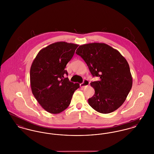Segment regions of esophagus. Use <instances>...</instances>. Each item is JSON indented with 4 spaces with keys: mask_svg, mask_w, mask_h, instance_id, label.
Wrapping results in <instances>:
<instances>
[{
    "mask_svg": "<svg viewBox=\"0 0 154 154\" xmlns=\"http://www.w3.org/2000/svg\"><path fill=\"white\" fill-rule=\"evenodd\" d=\"M89 84H90V82H88L87 80H84L83 82L80 84V85L81 87H86Z\"/></svg>",
    "mask_w": 154,
    "mask_h": 154,
    "instance_id": "1",
    "label": "esophagus"
}]
</instances>
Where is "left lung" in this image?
<instances>
[{
	"label": "left lung",
	"mask_w": 154,
	"mask_h": 154,
	"mask_svg": "<svg viewBox=\"0 0 154 154\" xmlns=\"http://www.w3.org/2000/svg\"><path fill=\"white\" fill-rule=\"evenodd\" d=\"M76 51L87 64L92 77L100 78L99 81L91 82L95 94L88 99L89 105L105 114L118 109L125 101L133 84L126 59L103 43L82 45Z\"/></svg>",
	"instance_id": "left-lung-1"
}]
</instances>
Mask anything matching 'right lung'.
I'll use <instances>...</instances> for the list:
<instances>
[{"instance_id": "1", "label": "right lung", "mask_w": 154, "mask_h": 154, "mask_svg": "<svg viewBox=\"0 0 154 154\" xmlns=\"http://www.w3.org/2000/svg\"><path fill=\"white\" fill-rule=\"evenodd\" d=\"M78 45L58 42L41 49L34 60L30 69L32 92L38 103L53 114L62 112L70 102L78 83L70 82L65 70Z\"/></svg>"}]
</instances>
